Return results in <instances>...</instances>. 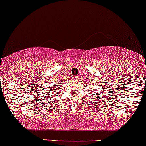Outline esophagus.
Returning a JSON list of instances; mask_svg holds the SVG:
<instances>
[{
  "mask_svg": "<svg viewBox=\"0 0 146 146\" xmlns=\"http://www.w3.org/2000/svg\"><path fill=\"white\" fill-rule=\"evenodd\" d=\"M72 79L73 80H77L78 79V76H72Z\"/></svg>",
  "mask_w": 146,
  "mask_h": 146,
  "instance_id": "obj_1",
  "label": "esophagus"
}]
</instances>
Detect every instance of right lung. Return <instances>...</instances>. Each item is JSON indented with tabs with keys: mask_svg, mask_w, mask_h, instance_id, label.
Returning <instances> with one entry per match:
<instances>
[{
	"mask_svg": "<svg viewBox=\"0 0 146 146\" xmlns=\"http://www.w3.org/2000/svg\"><path fill=\"white\" fill-rule=\"evenodd\" d=\"M57 86H58V85H57ZM51 92H52V93H53V91H51Z\"/></svg>",
	"mask_w": 146,
	"mask_h": 146,
	"instance_id": "obj_1",
	"label": "right lung"
}]
</instances>
